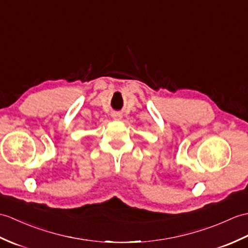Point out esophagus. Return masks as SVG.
<instances>
[{
    "instance_id": "esophagus-1",
    "label": "esophagus",
    "mask_w": 248,
    "mask_h": 248,
    "mask_svg": "<svg viewBox=\"0 0 248 248\" xmlns=\"http://www.w3.org/2000/svg\"><path fill=\"white\" fill-rule=\"evenodd\" d=\"M112 117H113L114 119H116V120H118V119H120V118H122V115H120L119 113H113V114H112Z\"/></svg>"
}]
</instances>
